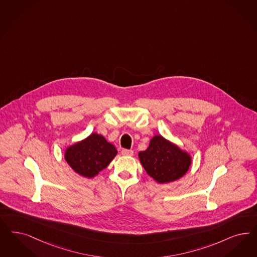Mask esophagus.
Returning <instances> with one entry per match:
<instances>
[{
	"label": "esophagus",
	"instance_id": "34e87169",
	"mask_svg": "<svg viewBox=\"0 0 257 257\" xmlns=\"http://www.w3.org/2000/svg\"><path fill=\"white\" fill-rule=\"evenodd\" d=\"M121 155H122V156H126V157H132L134 155V152L132 150L122 149V150H121Z\"/></svg>",
	"mask_w": 257,
	"mask_h": 257
}]
</instances>
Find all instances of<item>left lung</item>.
<instances>
[{
  "label": "left lung",
  "mask_w": 257,
  "mask_h": 257,
  "mask_svg": "<svg viewBox=\"0 0 257 257\" xmlns=\"http://www.w3.org/2000/svg\"><path fill=\"white\" fill-rule=\"evenodd\" d=\"M139 159L146 173L160 184L181 178L192 165L190 153L161 135L151 139L148 148L139 153Z\"/></svg>",
  "instance_id": "left-lung-1"
}]
</instances>
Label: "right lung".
Masks as SVG:
<instances>
[{
  "instance_id": "1",
  "label": "right lung",
  "mask_w": 257,
  "mask_h": 257,
  "mask_svg": "<svg viewBox=\"0 0 257 257\" xmlns=\"http://www.w3.org/2000/svg\"><path fill=\"white\" fill-rule=\"evenodd\" d=\"M117 154L115 146L97 133L69 145L64 151V160L71 169L86 178L96 177L106 168Z\"/></svg>"
}]
</instances>
